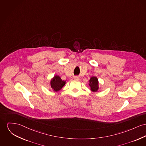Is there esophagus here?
Segmentation results:
<instances>
[{
    "instance_id": "34e87169",
    "label": "esophagus",
    "mask_w": 146,
    "mask_h": 146,
    "mask_svg": "<svg viewBox=\"0 0 146 146\" xmlns=\"http://www.w3.org/2000/svg\"><path fill=\"white\" fill-rule=\"evenodd\" d=\"M74 78L75 79V80H79V78L77 76H74Z\"/></svg>"
}]
</instances>
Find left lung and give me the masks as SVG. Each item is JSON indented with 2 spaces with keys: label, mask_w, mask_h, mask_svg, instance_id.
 Masks as SVG:
<instances>
[{
  "label": "left lung",
  "mask_w": 146,
  "mask_h": 146,
  "mask_svg": "<svg viewBox=\"0 0 146 146\" xmlns=\"http://www.w3.org/2000/svg\"><path fill=\"white\" fill-rule=\"evenodd\" d=\"M88 85L90 87L91 91L92 92H97L98 90V81L96 77L92 76L90 78L89 80V84Z\"/></svg>",
  "instance_id": "left-lung-1"
}]
</instances>
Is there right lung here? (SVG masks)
I'll return each instance as SVG.
<instances>
[{
    "mask_svg": "<svg viewBox=\"0 0 146 146\" xmlns=\"http://www.w3.org/2000/svg\"><path fill=\"white\" fill-rule=\"evenodd\" d=\"M66 81L61 80V78L58 75H55L51 80L50 86L52 89L55 91L58 92L60 91L63 86L65 85Z\"/></svg>",
    "mask_w": 146,
    "mask_h": 146,
    "instance_id": "obj_1",
    "label": "right lung"
}]
</instances>
